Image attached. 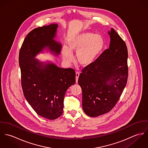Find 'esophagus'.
Segmentation results:
<instances>
[{
    "label": "esophagus",
    "instance_id": "esophagus-1",
    "mask_svg": "<svg viewBox=\"0 0 148 148\" xmlns=\"http://www.w3.org/2000/svg\"><path fill=\"white\" fill-rule=\"evenodd\" d=\"M79 75H80L79 72H76V83H77V82H78V79H79Z\"/></svg>",
    "mask_w": 148,
    "mask_h": 148
}]
</instances>
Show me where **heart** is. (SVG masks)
I'll return each mask as SVG.
<instances>
[{
  "label": "heart",
  "mask_w": 148,
  "mask_h": 148,
  "mask_svg": "<svg viewBox=\"0 0 148 148\" xmlns=\"http://www.w3.org/2000/svg\"><path fill=\"white\" fill-rule=\"evenodd\" d=\"M68 47L64 46L62 55L66 63L73 61V52H76L77 62L83 66H88L93 63L102 53L105 40L100 35L86 32L70 38L67 42Z\"/></svg>",
  "instance_id": "obj_1"
}]
</instances>
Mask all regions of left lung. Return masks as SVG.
Here are the masks:
<instances>
[{"instance_id":"1","label":"left lung","mask_w":148,"mask_h":148,"mask_svg":"<svg viewBox=\"0 0 148 148\" xmlns=\"http://www.w3.org/2000/svg\"><path fill=\"white\" fill-rule=\"evenodd\" d=\"M110 42L95 62L82 70L78 80L83 93V108L90 117L110 111L127 84V49L125 42L111 28Z\"/></svg>"}]
</instances>
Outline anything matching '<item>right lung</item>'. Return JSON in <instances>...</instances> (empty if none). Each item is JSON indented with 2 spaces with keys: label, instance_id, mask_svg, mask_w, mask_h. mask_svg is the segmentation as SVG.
I'll list each match as a JSON object with an SVG mask.
<instances>
[{
  "label": "right lung",
  "instance_id": "right-lung-1",
  "mask_svg": "<svg viewBox=\"0 0 148 148\" xmlns=\"http://www.w3.org/2000/svg\"><path fill=\"white\" fill-rule=\"evenodd\" d=\"M57 24L35 28L25 37L19 52V63L24 96L39 116L49 120L59 117L63 111L68 88L75 83L72 68H62L52 63H43L35 57L47 48L59 55L62 44L54 40Z\"/></svg>",
  "mask_w": 148,
  "mask_h": 148
}]
</instances>
